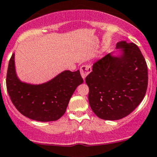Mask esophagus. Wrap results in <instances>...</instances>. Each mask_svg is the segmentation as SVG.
I'll list each match as a JSON object with an SVG mask.
<instances>
[{
    "label": "esophagus",
    "mask_w": 157,
    "mask_h": 157,
    "mask_svg": "<svg viewBox=\"0 0 157 157\" xmlns=\"http://www.w3.org/2000/svg\"><path fill=\"white\" fill-rule=\"evenodd\" d=\"M91 71L92 67L91 66L89 65V64H84V65H82L80 68V72L83 79H85L86 77L90 74V73Z\"/></svg>",
    "instance_id": "esophagus-1"
}]
</instances>
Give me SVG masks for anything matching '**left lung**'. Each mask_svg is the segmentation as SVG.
Masks as SVG:
<instances>
[{
  "mask_svg": "<svg viewBox=\"0 0 157 157\" xmlns=\"http://www.w3.org/2000/svg\"><path fill=\"white\" fill-rule=\"evenodd\" d=\"M116 49L117 55L110 53L95 62L85 78L90 107L106 121L129 115L143 100L148 86V67L139 48L121 41Z\"/></svg>",
  "mask_w": 157,
  "mask_h": 157,
  "instance_id": "8db88e82",
  "label": "left lung"
}]
</instances>
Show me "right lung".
<instances>
[{
  "label": "right lung",
  "instance_id": "add662e5",
  "mask_svg": "<svg viewBox=\"0 0 157 157\" xmlns=\"http://www.w3.org/2000/svg\"><path fill=\"white\" fill-rule=\"evenodd\" d=\"M80 71H64L48 82L32 84L20 80L14 53L9 62L6 87L11 101L22 115L41 122L54 121L65 113L77 86L82 84Z\"/></svg>",
  "mask_w": 157,
  "mask_h": 157
}]
</instances>
